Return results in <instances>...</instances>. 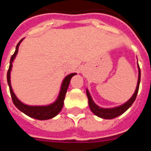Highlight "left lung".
Segmentation results:
<instances>
[{
    "label": "left lung",
    "mask_w": 151,
    "mask_h": 151,
    "mask_svg": "<svg viewBox=\"0 0 151 151\" xmlns=\"http://www.w3.org/2000/svg\"><path fill=\"white\" fill-rule=\"evenodd\" d=\"M137 68H138V79H137L136 90L133 93V96L126 103H124V104L120 105V106L111 108H100L99 106L95 104V103L93 101L91 96L90 95V92L86 89V95H87V98H88L89 107H90L91 111L95 114V116L100 117V118H103V119H108V120L109 119H113V118H116V117L120 116L121 114H123L124 111H126L132 106L133 102L135 101V99H136L137 95V92H138V89H139L140 80H141V70H140L139 65H137Z\"/></svg>",
    "instance_id": "left-lung-1"
}]
</instances>
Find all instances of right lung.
<instances>
[{
  "instance_id": "right-lung-1",
  "label": "right lung",
  "mask_w": 151,
  "mask_h": 151,
  "mask_svg": "<svg viewBox=\"0 0 151 151\" xmlns=\"http://www.w3.org/2000/svg\"><path fill=\"white\" fill-rule=\"evenodd\" d=\"M23 40H21L19 41V43L17 44L16 46V49L14 53V55L11 56L10 58V61H9V67L8 73H7V82H8L9 87V91H10V95H11L12 100L15 107L18 108V110H20L22 112L26 114L28 116L34 118L36 120H49L52 119L53 117H55L56 115H58L60 111H61L64 105V100H65V94L68 87H69V82L70 80L72 78V77L76 75V73H70L69 75H67L64 78L60 86V91L59 95L56 99V100L52 104L48 105H44V106H30V105H27L22 103L15 95L14 92L13 91L11 86V82H10V72L12 70V66H13V62L14 60L15 57L17 56L18 52V47L20 45L21 42Z\"/></svg>"
}]
</instances>
